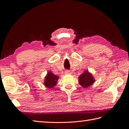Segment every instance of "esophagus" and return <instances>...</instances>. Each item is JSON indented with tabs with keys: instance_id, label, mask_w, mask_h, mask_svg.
Returning <instances> with one entry per match:
<instances>
[{
	"instance_id": "esophagus-1",
	"label": "esophagus",
	"mask_w": 129,
	"mask_h": 129,
	"mask_svg": "<svg viewBox=\"0 0 129 129\" xmlns=\"http://www.w3.org/2000/svg\"><path fill=\"white\" fill-rule=\"evenodd\" d=\"M65 73L66 74H71V72L70 71H66V72H65Z\"/></svg>"
}]
</instances>
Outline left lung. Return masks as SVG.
<instances>
[{"mask_svg": "<svg viewBox=\"0 0 129 129\" xmlns=\"http://www.w3.org/2000/svg\"><path fill=\"white\" fill-rule=\"evenodd\" d=\"M79 83L83 88H88L95 82V80L91 73L84 71L79 77Z\"/></svg>", "mask_w": 129, "mask_h": 129, "instance_id": "left-lung-1", "label": "left lung"}]
</instances>
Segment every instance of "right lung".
Listing matches in <instances>:
<instances>
[{
	"label": "right lung",
	"mask_w": 129,
	"mask_h": 129,
	"mask_svg": "<svg viewBox=\"0 0 129 129\" xmlns=\"http://www.w3.org/2000/svg\"><path fill=\"white\" fill-rule=\"evenodd\" d=\"M58 79V76L54 75L51 72H49L45 77L44 84L48 88H53L55 87Z\"/></svg>",
	"instance_id": "obj_1"
}]
</instances>
